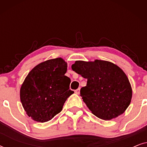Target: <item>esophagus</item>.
<instances>
[{
  "label": "esophagus",
  "mask_w": 147,
  "mask_h": 147,
  "mask_svg": "<svg viewBox=\"0 0 147 147\" xmlns=\"http://www.w3.org/2000/svg\"><path fill=\"white\" fill-rule=\"evenodd\" d=\"M75 92H76V94H79L80 92V88H78V89L76 90H75Z\"/></svg>",
  "instance_id": "1"
}]
</instances>
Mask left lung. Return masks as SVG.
Wrapping results in <instances>:
<instances>
[{
    "label": "left lung",
    "mask_w": 147,
    "mask_h": 147,
    "mask_svg": "<svg viewBox=\"0 0 147 147\" xmlns=\"http://www.w3.org/2000/svg\"><path fill=\"white\" fill-rule=\"evenodd\" d=\"M71 69L88 80L80 96L92 114L110 120L123 114L131 102L132 91L128 78L112 62L76 61Z\"/></svg>",
    "instance_id": "obj_1"
}]
</instances>
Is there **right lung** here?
<instances>
[{
  "mask_svg": "<svg viewBox=\"0 0 147 147\" xmlns=\"http://www.w3.org/2000/svg\"><path fill=\"white\" fill-rule=\"evenodd\" d=\"M67 64L61 57L38 64L28 74L20 89L23 107L35 121L45 122L62 110L74 91L71 80L65 76Z\"/></svg>",
  "mask_w": 147,
  "mask_h": 147,
  "instance_id": "obj_1",
  "label": "right lung"
}]
</instances>
